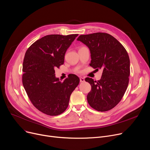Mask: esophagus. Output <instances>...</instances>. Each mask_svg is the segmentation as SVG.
<instances>
[{"instance_id":"34e87169","label":"esophagus","mask_w":150,"mask_h":150,"mask_svg":"<svg viewBox=\"0 0 150 150\" xmlns=\"http://www.w3.org/2000/svg\"><path fill=\"white\" fill-rule=\"evenodd\" d=\"M80 81L81 83L84 82V78H83V77H80Z\"/></svg>"}]
</instances>
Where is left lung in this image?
Wrapping results in <instances>:
<instances>
[{"label":"left lung","mask_w":150,"mask_h":150,"mask_svg":"<svg viewBox=\"0 0 150 150\" xmlns=\"http://www.w3.org/2000/svg\"><path fill=\"white\" fill-rule=\"evenodd\" d=\"M77 40L89 48L90 66L103 70L100 80L85 79L91 86L88 102L97 111H108L121 101L128 86L130 60L127 52L114 37L104 32L81 35Z\"/></svg>","instance_id":"obj_1"}]
</instances>
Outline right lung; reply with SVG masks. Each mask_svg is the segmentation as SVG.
<instances>
[{
    "label": "right lung",
    "mask_w": 150,
    "mask_h": 150,
    "mask_svg": "<svg viewBox=\"0 0 150 150\" xmlns=\"http://www.w3.org/2000/svg\"><path fill=\"white\" fill-rule=\"evenodd\" d=\"M79 34L44 36L27 50L23 64L22 81L29 99L39 111L50 115L62 113L80 79L72 74L63 82L55 77L64 64L65 53Z\"/></svg>",
    "instance_id": "add662e5"
}]
</instances>
